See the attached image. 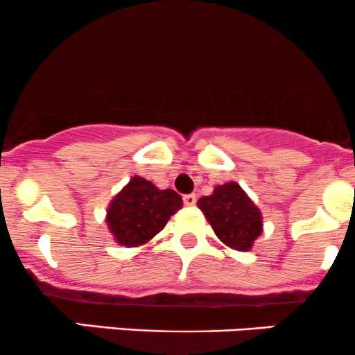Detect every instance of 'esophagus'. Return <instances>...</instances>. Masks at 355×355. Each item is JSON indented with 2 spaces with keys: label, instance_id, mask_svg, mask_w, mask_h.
Segmentation results:
<instances>
[{
  "label": "esophagus",
  "instance_id": "34e87169",
  "mask_svg": "<svg viewBox=\"0 0 355 355\" xmlns=\"http://www.w3.org/2000/svg\"><path fill=\"white\" fill-rule=\"evenodd\" d=\"M182 201H184L186 206H194L196 205V194H184Z\"/></svg>",
  "mask_w": 355,
  "mask_h": 355
}]
</instances>
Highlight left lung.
Masks as SVG:
<instances>
[{"label":"left lung","instance_id":"left-lung-1","mask_svg":"<svg viewBox=\"0 0 355 355\" xmlns=\"http://www.w3.org/2000/svg\"><path fill=\"white\" fill-rule=\"evenodd\" d=\"M198 208L205 213L216 236L238 252L252 250L253 241L263 231L260 209L238 182L216 186L213 194L199 199Z\"/></svg>","mask_w":355,"mask_h":355}]
</instances>
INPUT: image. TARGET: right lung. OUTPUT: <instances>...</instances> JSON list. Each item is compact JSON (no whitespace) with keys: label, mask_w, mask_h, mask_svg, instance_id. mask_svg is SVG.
Instances as JSON below:
<instances>
[{"label":"right lung","mask_w":355,"mask_h":355,"mask_svg":"<svg viewBox=\"0 0 355 355\" xmlns=\"http://www.w3.org/2000/svg\"><path fill=\"white\" fill-rule=\"evenodd\" d=\"M181 208L182 199L176 191L159 189L134 176L110 201L105 221L119 245L134 248L156 236Z\"/></svg>","instance_id":"add662e5"}]
</instances>
